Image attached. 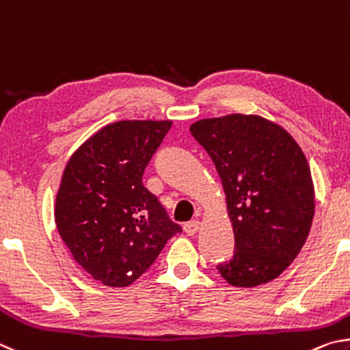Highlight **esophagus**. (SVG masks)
<instances>
[{
    "instance_id": "1",
    "label": "esophagus",
    "mask_w": 350,
    "mask_h": 350,
    "mask_svg": "<svg viewBox=\"0 0 350 350\" xmlns=\"http://www.w3.org/2000/svg\"><path fill=\"white\" fill-rule=\"evenodd\" d=\"M200 226H201V223L198 221V219H192V221L185 224V232L187 235H195L200 230Z\"/></svg>"
}]
</instances>
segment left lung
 <instances>
[{"label": "left lung", "mask_w": 350, "mask_h": 350, "mask_svg": "<svg viewBox=\"0 0 350 350\" xmlns=\"http://www.w3.org/2000/svg\"><path fill=\"white\" fill-rule=\"evenodd\" d=\"M191 133L215 164L234 228V256L218 272L237 287L269 283L297 258L314 219V181L301 147L260 115L200 120Z\"/></svg>", "instance_id": "left-lung-1"}]
</instances>
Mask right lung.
<instances>
[{
	"label": "right lung",
	"mask_w": 350,
	"mask_h": 350,
	"mask_svg": "<svg viewBox=\"0 0 350 350\" xmlns=\"http://www.w3.org/2000/svg\"><path fill=\"white\" fill-rule=\"evenodd\" d=\"M172 121L124 120L92 135L70 157L55 223L75 261L104 286L139 278L181 228L143 185Z\"/></svg>",
	"instance_id": "obj_1"
}]
</instances>
